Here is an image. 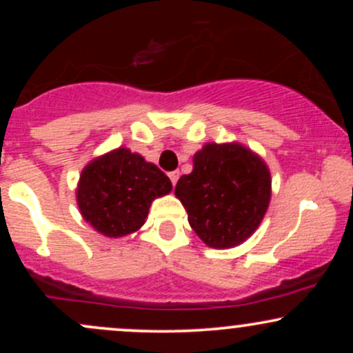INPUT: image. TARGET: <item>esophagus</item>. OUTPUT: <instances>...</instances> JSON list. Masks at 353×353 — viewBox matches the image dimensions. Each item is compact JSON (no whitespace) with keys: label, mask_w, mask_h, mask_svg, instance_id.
Instances as JSON below:
<instances>
[{"label":"esophagus","mask_w":353,"mask_h":353,"mask_svg":"<svg viewBox=\"0 0 353 353\" xmlns=\"http://www.w3.org/2000/svg\"><path fill=\"white\" fill-rule=\"evenodd\" d=\"M169 179H171V182H172L174 185H176L177 179H179V171H172V172H169Z\"/></svg>","instance_id":"esophagus-1"}]
</instances>
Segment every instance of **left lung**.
Instances as JSON below:
<instances>
[{"instance_id":"obj_1","label":"left lung","mask_w":353,"mask_h":353,"mask_svg":"<svg viewBox=\"0 0 353 353\" xmlns=\"http://www.w3.org/2000/svg\"><path fill=\"white\" fill-rule=\"evenodd\" d=\"M192 172L177 181L176 197L205 245L229 249L249 239L270 201L269 168L239 143L205 144L194 154Z\"/></svg>"}]
</instances>
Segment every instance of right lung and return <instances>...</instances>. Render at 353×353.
<instances>
[{"label":"right lung","mask_w":353,"mask_h":353,"mask_svg":"<svg viewBox=\"0 0 353 353\" xmlns=\"http://www.w3.org/2000/svg\"><path fill=\"white\" fill-rule=\"evenodd\" d=\"M172 190L169 177L128 148L96 157L79 176L81 216L106 237H124L143 228L156 197Z\"/></svg>","instance_id":"right-lung-1"}]
</instances>
